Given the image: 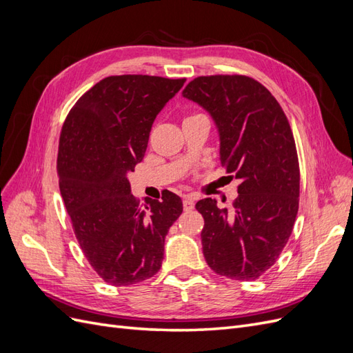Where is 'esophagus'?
<instances>
[{
  "instance_id": "1",
  "label": "esophagus",
  "mask_w": 353,
  "mask_h": 353,
  "mask_svg": "<svg viewBox=\"0 0 353 353\" xmlns=\"http://www.w3.org/2000/svg\"><path fill=\"white\" fill-rule=\"evenodd\" d=\"M183 205L185 210H193L194 209V197L193 196H185L183 200Z\"/></svg>"
}]
</instances>
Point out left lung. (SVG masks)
Wrapping results in <instances>:
<instances>
[{"label": "left lung", "mask_w": 353, "mask_h": 353, "mask_svg": "<svg viewBox=\"0 0 353 353\" xmlns=\"http://www.w3.org/2000/svg\"><path fill=\"white\" fill-rule=\"evenodd\" d=\"M185 99L216 125L219 159L241 181L234 210L215 199L199 200L205 219L203 254L210 268L232 280H256L279 259L299 209V160L281 105L262 83L243 74L191 81Z\"/></svg>", "instance_id": "1"}]
</instances>
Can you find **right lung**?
Here are the masks:
<instances>
[{
    "instance_id": "right-lung-1",
    "label": "right lung",
    "mask_w": 353,
    "mask_h": 353,
    "mask_svg": "<svg viewBox=\"0 0 353 353\" xmlns=\"http://www.w3.org/2000/svg\"><path fill=\"white\" fill-rule=\"evenodd\" d=\"M185 79L121 74L95 83L61 128L57 172L74 236L90 265L112 285L150 279L162 266L165 237L183 213L181 199L131 194L128 174L147 150L159 112Z\"/></svg>"
}]
</instances>
